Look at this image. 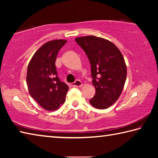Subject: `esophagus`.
I'll return each instance as SVG.
<instances>
[{
    "instance_id": "1",
    "label": "esophagus",
    "mask_w": 158,
    "mask_h": 158,
    "mask_svg": "<svg viewBox=\"0 0 158 158\" xmlns=\"http://www.w3.org/2000/svg\"><path fill=\"white\" fill-rule=\"evenodd\" d=\"M73 87H81L82 85V83L80 80H76L72 84Z\"/></svg>"
}]
</instances>
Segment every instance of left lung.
Masks as SVG:
<instances>
[{"label": "left lung", "instance_id": "1", "mask_svg": "<svg viewBox=\"0 0 158 158\" xmlns=\"http://www.w3.org/2000/svg\"><path fill=\"white\" fill-rule=\"evenodd\" d=\"M75 41L91 65L95 95L89 102L96 109L108 108L118 99L123 89L127 77L124 58L116 45L108 40L89 35L77 37Z\"/></svg>", "mask_w": 158, "mask_h": 158}]
</instances>
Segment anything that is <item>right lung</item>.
Instances as JSON below:
<instances>
[{"label": "right lung", "instance_id": "add662e5", "mask_svg": "<svg viewBox=\"0 0 158 158\" xmlns=\"http://www.w3.org/2000/svg\"><path fill=\"white\" fill-rule=\"evenodd\" d=\"M67 42L55 40L46 42L34 53L26 75L28 92L47 111L56 110L65 102L68 85L58 77L55 63L59 50Z\"/></svg>", "mask_w": 158, "mask_h": 158}]
</instances>
